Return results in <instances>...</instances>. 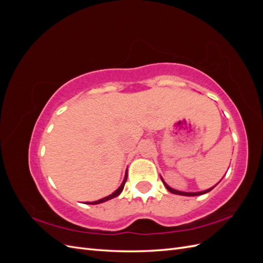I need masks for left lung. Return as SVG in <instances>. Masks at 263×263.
Returning <instances> with one entry per match:
<instances>
[{
    "instance_id": "obj_1",
    "label": "left lung",
    "mask_w": 263,
    "mask_h": 263,
    "mask_svg": "<svg viewBox=\"0 0 263 263\" xmlns=\"http://www.w3.org/2000/svg\"><path fill=\"white\" fill-rule=\"evenodd\" d=\"M162 182H163V184L165 185V187H166V190L169 191V192H171V193H173V194H179V195H186V196H196V195H202V194H205V193H208V192H210L211 190H213L214 187H212V189H210V190H206V191H203V192H196V193H187V192H180V191H177V190H173V189H171L168 184H166V183L162 180Z\"/></svg>"
}]
</instances>
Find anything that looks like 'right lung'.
<instances>
[{
	"label": "right lung",
	"instance_id": "obj_1",
	"mask_svg": "<svg viewBox=\"0 0 263 263\" xmlns=\"http://www.w3.org/2000/svg\"><path fill=\"white\" fill-rule=\"evenodd\" d=\"M126 180H127V171H126V174H125V178H124V181H123V183H122V185L119 186L113 194H110V195H108V196H106V197H104V198H102V200H99V201H95V202H86V203H87V204H92V205H94V204H100V203H103V202H106V201L110 200V198H114V197L118 196L119 194L122 193V191H123V189H124V186H125Z\"/></svg>",
	"mask_w": 263,
	"mask_h": 263
}]
</instances>
